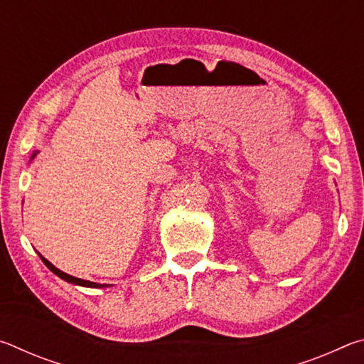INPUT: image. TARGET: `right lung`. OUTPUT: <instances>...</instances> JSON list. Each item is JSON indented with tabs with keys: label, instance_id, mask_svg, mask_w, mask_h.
<instances>
[{
	"label": "right lung",
	"instance_id": "obj_1",
	"mask_svg": "<svg viewBox=\"0 0 364 364\" xmlns=\"http://www.w3.org/2000/svg\"><path fill=\"white\" fill-rule=\"evenodd\" d=\"M35 156H36V151L32 154V157H30V160H33L35 159ZM40 255V258L43 260V263L46 264V267L53 271L54 274L56 276H59L60 279H64V281H67V282H70V284H75V286H83V287H95V289H101V287H109V286H112V284H100V282H91V281H85V279H80V278H75V276H70V274H67V273H64V271H60L59 268H56L54 267V264L51 263V262H48L45 257H43L41 254H38Z\"/></svg>",
	"mask_w": 364,
	"mask_h": 364
}]
</instances>
